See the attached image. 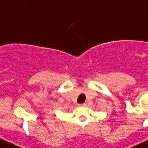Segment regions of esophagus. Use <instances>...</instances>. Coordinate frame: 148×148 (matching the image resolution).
<instances>
[{
	"instance_id": "esophagus-1",
	"label": "esophagus",
	"mask_w": 148,
	"mask_h": 148,
	"mask_svg": "<svg viewBox=\"0 0 148 148\" xmlns=\"http://www.w3.org/2000/svg\"><path fill=\"white\" fill-rule=\"evenodd\" d=\"M86 106V103H83L79 104V106H81V107H84V106Z\"/></svg>"
}]
</instances>
